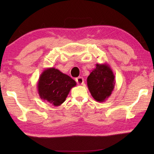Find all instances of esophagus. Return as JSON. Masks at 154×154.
Listing matches in <instances>:
<instances>
[{"label": "esophagus", "instance_id": "34e87169", "mask_svg": "<svg viewBox=\"0 0 154 154\" xmlns=\"http://www.w3.org/2000/svg\"><path fill=\"white\" fill-rule=\"evenodd\" d=\"M76 82L77 83V84L82 85L84 83V79H83V78L82 77H79L76 79Z\"/></svg>", "mask_w": 154, "mask_h": 154}]
</instances>
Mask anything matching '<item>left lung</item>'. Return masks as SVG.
<instances>
[{"instance_id":"left-lung-1","label":"left lung","mask_w":154,"mask_h":154,"mask_svg":"<svg viewBox=\"0 0 154 154\" xmlns=\"http://www.w3.org/2000/svg\"><path fill=\"white\" fill-rule=\"evenodd\" d=\"M116 79L111 68L108 64H96L90 72L87 84L91 95L97 102L105 101L114 90Z\"/></svg>"}]
</instances>
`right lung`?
Listing matches in <instances>:
<instances>
[{
	"instance_id": "right-lung-1",
	"label": "right lung",
	"mask_w": 154,
	"mask_h": 154,
	"mask_svg": "<svg viewBox=\"0 0 154 154\" xmlns=\"http://www.w3.org/2000/svg\"><path fill=\"white\" fill-rule=\"evenodd\" d=\"M76 85L69 75L55 68H48L40 75L37 90L42 100L58 106L64 102L71 88Z\"/></svg>"
}]
</instances>
